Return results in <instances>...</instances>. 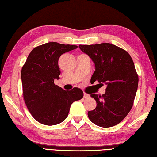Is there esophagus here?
Returning a JSON list of instances; mask_svg holds the SVG:
<instances>
[{
  "mask_svg": "<svg viewBox=\"0 0 157 157\" xmlns=\"http://www.w3.org/2000/svg\"><path fill=\"white\" fill-rule=\"evenodd\" d=\"M89 97H90V95H89V94L84 93V98H89Z\"/></svg>",
  "mask_w": 157,
  "mask_h": 157,
  "instance_id": "1",
  "label": "esophagus"
}]
</instances>
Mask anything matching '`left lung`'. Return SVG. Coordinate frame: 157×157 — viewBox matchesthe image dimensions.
<instances>
[{
  "instance_id": "left-lung-1",
  "label": "left lung",
  "mask_w": 157,
  "mask_h": 157,
  "mask_svg": "<svg viewBox=\"0 0 157 157\" xmlns=\"http://www.w3.org/2000/svg\"><path fill=\"white\" fill-rule=\"evenodd\" d=\"M79 47L95 65L91 81L97 80L107 86L102 96L91 94L97 105L88 112L89 118L101 127L115 126L132 108L138 89V76L132 59L127 52L110 43L80 44Z\"/></svg>"
}]
</instances>
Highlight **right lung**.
Wrapping results in <instances>:
<instances>
[{"label":"right lung","mask_w":157,"mask_h":157,"mask_svg":"<svg viewBox=\"0 0 157 157\" xmlns=\"http://www.w3.org/2000/svg\"><path fill=\"white\" fill-rule=\"evenodd\" d=\"M78 48L55 42L34 48L21 69L23 96L27 108L38 122L47 126L60 124L67 118L71 104L82 98L83 91L75 87L66 91L54 84L61 71V54Z\"/></svg>","instance_id":"right-lung-1"}]
</instances>
